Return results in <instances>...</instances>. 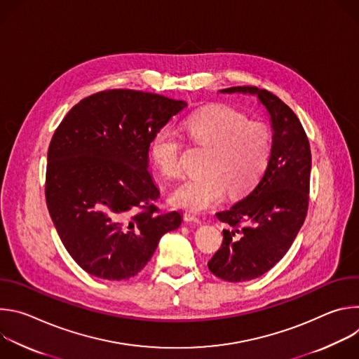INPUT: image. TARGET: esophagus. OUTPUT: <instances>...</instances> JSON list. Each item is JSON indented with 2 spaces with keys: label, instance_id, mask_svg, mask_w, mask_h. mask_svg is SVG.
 Returning <instances> with one entry per match:
<instances>
[{
  "label": "esophagus",
  "instance_id": "esophagus-1",
  "mask_svg": "<svg viewBox=\"0 0 359 359\" xmlns=\"http://www.w3.org/2000/svg\"><path fill=\"white\" fill-rule=\"evenodd\" d=\"M183 219H184V222H187V223H198V222H200L198 216H196V215H193V213H184V215H183Z\"/></svg>",
  "mask_w": 359,
  "mask_h": 359
}]
</instances>
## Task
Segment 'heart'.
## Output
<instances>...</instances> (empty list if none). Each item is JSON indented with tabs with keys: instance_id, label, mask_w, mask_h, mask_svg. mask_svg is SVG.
<instances>
[{
	"instance_id": "heart-1",
	"label": "heart",
	"mask_w": 359,
	"mask_h": 359,
	"mask_svg": "<svg viewBox=\"0 0 359 359\" xmlns=\"http://www.w3.org/2000/svg\"><path fill=\"white\" fill-rule=\"evenodd\" d=\"M186 136L208 147L203 173L184 180L172 194V203L190 212H203L220 201L226 191L238 197L251 190L267 169L273 139L269 126L227 105H212L190 115L183 123ZM183 139L170 129L151 137L150 156L166 177L182 175Z\"/></svg>"
}]
</instances>
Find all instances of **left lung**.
Masks as SVG:
<instances>
[{"label": "left lung", "mask_w": 359, "mask_h": 359, "mask_svg": "<svg viewBox=\"0 0 359 359\" xmlns=\"http://www.w3.org/2000/svg\"><path fill=\"white\" fill-rule=\"evenodd\" d=\"M222 93L257 95L270 115L271 156L255 187L216 216L223 230L209 270L230 283L248 281L271 270L295 240L309 210L311 150L297 115L274 93L257 86H233Z\"/></svg>", "instance_id": "obj_1"}]
</instances>
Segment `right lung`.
<instances>
[{
  "mask_svg": "<svg viewBox=\"0 0 359 359\" xmlns=\"http://www.w3.org/2000/svg\"><path fill=\"white\" fill-rule=\"evenodd\" d=\"M187 107L184 100L109 89L67 114L48 149L45 198L75 263L102 280H128L151 259L182 215H162L149 170L151 137Z\"/></svg>",
  "mask_w": 359,
  "mask_h": 359,
  "instance_id": "right-lung-1",
  "label": "right lung"
}]
</instances>
